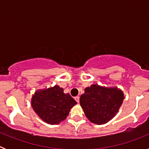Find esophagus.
I'll return each instance as SVG.
<instances>
[{"label":"esophagus","mask_w":149,"mask_h":149,"mask_svg":"<svg viewBox=\"0 0 149 149\" xmlns=\"http://www.w3.org/2000/svg\"><path fill=\"white\" fill-rule=\"evenodd\" d=\"M74 99H75V101H77V103H78L79 101H80V97H79V96H77V97H75V98H74Z\"/></svg>","instance_id":"34e87169"}]
</instances>
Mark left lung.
I'll return each mask as SVG.
<instances>
[{
	"label": "left lung",
	"instance_id": "1",
	"mask_svg": "<svg viewBox=\"0 0 149 149\" xmlns=\"http://www.w3.org/2000/svg\"><path fill=\"white\" fill-rule=\"evenodd\" d=\"M84 91L80 104L86 118L96 125H103L111 120L123 102V92L117 87L93 84Z\"/></svg>",
	"mask_w": 149,
	"mask_h": 149
}]
</instances>
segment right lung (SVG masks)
I'll use <instances>...</instances> for the list:
<instances>
[{
	"mask_svg": "<svg viewBox=\"0 0 149 149\" xmlns=\"http://www.w3.org/2000/svg\"><path fill=\"white\" fill-rule=\"evenodd\" d=\"M76 104L75 100L68 93H63V89L58 85L36 91L31 99L36 113L51 125H58L65 120Z\"/></svg>",
	"mask_w": 149,
	"mask_h": 149,
	"instance_id": "add662e5",
	"label": "right lung"
}]
</instances>
